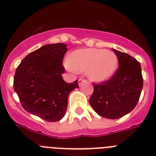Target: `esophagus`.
<instances>
[{"mask_svg":"<svg viewBox=\"0 0 156 156\" xmlns=\"http://www.w3.org/2000/svg\"><path fill=\"white\" fill-rule=\"evenodd\" d=\"M86 82V81L85 79H82V78H79V79H78V85H79V86H81L82 83H84V82Z\"/></svg>","mask_w":156,"mask_h":156,"instance_id":"esophagus-1","label":"esophagus"}]
</instances>
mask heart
Instances as JSON below:
<instances>
[{"mask_svg": "<svg viewBox=\"0 0 156 156\" xmlns=\"http://www.w3.org/2000/svg\"><path fill=\"white\" fill-rule=\"evenodd\" d=\"M119 66L117 55L110 50L80 48L71 53L66 67L70 71L86 73L96 82H106L114 76Z\"/></svg>", "mask_w": 156, "mask_h": 156, "instance_id": "obj_1", "label": "heart"}]
</instances>
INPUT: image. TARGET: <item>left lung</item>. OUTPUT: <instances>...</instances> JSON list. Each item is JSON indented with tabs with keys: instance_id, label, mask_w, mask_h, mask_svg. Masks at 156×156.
<instances>
[{
	"instance_id": "obj_1",
	"label": "left lung",
	"mask_w": 156,
	"mask_h": 156,
	"mask_svg": "<svg viewBox=\"0 0 156 156\" xmlns=\"http://www.w3.org/2000/svg\"><path fill=\"white\" fill-rule=\"evenodd\" d=\"M119 67L112 78L100 85L93 84L89 104L93 110L106 119H116L136 107L143 89L140 63L131 55L116 49Z\"/></svg>"
}]
</instances>
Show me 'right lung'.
I'll use <instances>...</instances> for the list:
<instances>
[{"mask_svg":"<svg viewBox=\"0 0 156 156\" xmlns=\"http://www.w3.org/2000/svg\"><path fill=\"white\" fill-rule=\"evenodd\" d=\"M67 51L63 43L45 44L28 54L16 68L13 86L22 106L45 121L63 119L69 94L78 88V80L67 83L62 77Z\"/></svg>","mask_w":156,"mask_h":156,"instance_id":"obj_1","label":"right lung"}]
</instances>
